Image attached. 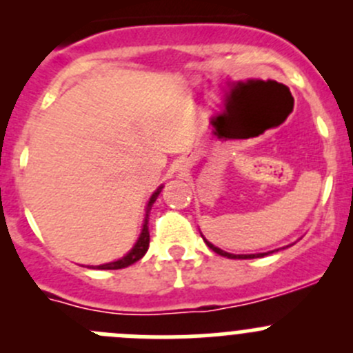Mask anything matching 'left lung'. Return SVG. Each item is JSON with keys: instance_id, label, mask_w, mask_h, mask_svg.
Wrapping results in <instances>:
<instances>
[{"instance_id": "8db88e82", "label": "left lung", "mask_w": 353, "mask_h": 353, "mask_svg": "<svg viewBox=\"0 0 353 353\" xmlns=\"http://www.w3.org/2000/svg\"><path fill=\"white\" fill-rule=\"evenodd\" d=\"M206 244H208V248L212 249V251H215L216 254L227 256V258H230V259H251V258H256V256H265L266 254V252H263V254H230V252H225V251H222V249L215 248V245L210 244L208 241H206Z\"/></svg>"}]
</instances>
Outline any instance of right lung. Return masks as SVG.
Segmentation results:
<instances>
[{"instance_id": "1", "label": "right lung", "mask_w": 353, "mask_h": 353, "mask_svg": "<svg viewBox=\"0 0 353 353\" xmlns=\"http://www.w3.org/2000/svg\"><path fill=\"white\" fill-rule=\"evenodd\" d=\"M160 191H162V188H159V190H157L155 193L152 194L150 201H148L147 216H145L143 230H141V236H140V239H138V243L134 244V248L131 249V251L128 252V254L124 256V258L117 259V261L108 263V265L97 266V270H121V268H126V266L133 265V263H137L138 259L143 258L145 252L148 251V244H150V232H148V216H150L152 205H154V203H155V199H157V196H159V194H160Z\"/></svg>"}]
</instances>
